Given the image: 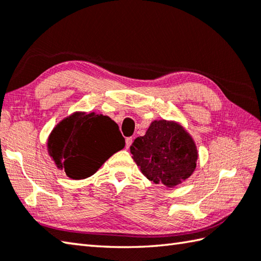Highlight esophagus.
<instances>
[{"instance_id": "1", "label": "esophagus", "mask_w": 261, "mask_h": 261, "mask_svg": "<svg viewBox=\"0 0 261 261\" xmlns=\"http://www.w3.org/2000/svg\"><path fill=\"white\" fill-rule=\"evenodd\" d=\"M132 141H134L132 137H129V138H126V139H125V147L127 148V149H129L130 146L132 145Z\"/></svg>"}]
</instances>
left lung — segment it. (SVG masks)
<instances>
[{"label":"left lung","instance_id":"1","mask_svg":"<svg viewBox=\"0 0 261 261\" xmlns=\"http://www.w3.org/2000/svg\"><path fill=\"white\" fill-rule=\"evenodd\" d=\"M130 151L142 174L166 188L181 185L197 166L195 141L175 121H152L146 135L136 138Z\"/></svg>","mask_w":261,"mask_h":261}]
</instances>
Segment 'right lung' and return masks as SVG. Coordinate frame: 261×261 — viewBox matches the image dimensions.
<instances>
[{
    "label": "right lung",
    "instance_id": "add662e5",
    "mask_svg": "<svg viewBox=\"0 0 261 261\" xmlns=\"http://www.w3.org/2000/svg\"><path fill=\"white\" fill-rule=\"evenodd\" d=\"M125 146L119 125L111 117L74 112L54 126L47 151L55 165L72 180H83L98 171L109 158Z\"/></svg>",
    "mask_w": 261,
    "mask_h": 261
}]
</instances>
